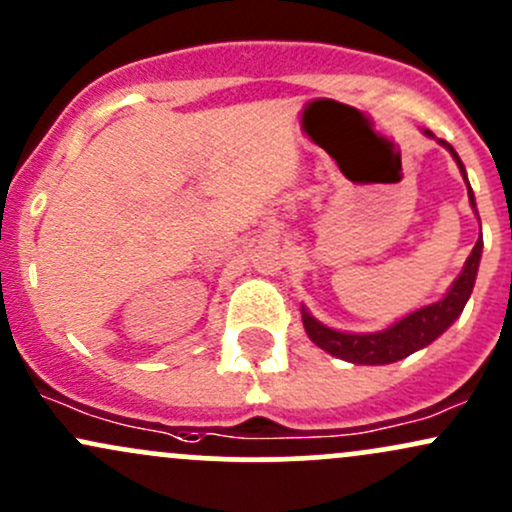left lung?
Instances as JSON below:
<instances>
[{
  "mask_svg": "<svg viewBox=\"0 0 512 512\" xmlns=\"http://www.w3.org/2000/svg\"><path fill=\"white\" fill-rule=\"evenodd\" d=\"M423 133L428 138H435V133H430L428 128H425ZM437 143L445 150H449V155L457 162L459 172H462L466 182V192H469V204L476 213L474 192H471V184L469 179H466V170L462 160H459L457 150L440 138H437ZM476 216H479V213H476ZM481 252H484V238L479 235L474 250L466 257L462 272H459V277L454 279L452 286H449L447 294L442 296L440 301L428 303V306L423 308H415L413 313L398 318L396 323L389 325V328L376 330V333H342V330L328 328L325 323H320L318 318H313L311 313H308L306 306H301V318L306 335L316 342L320 350H325L328 355L345 359V362L352 364H369V367H376V364H391L398 362V359H406L408 355H413V352L428 347L430 342H435L454 320L462 316L466 301H469L471 291H474L476 274H479L481 265Z\"/></svg>",
  "mask_w": 512,
  "mask_h": 512,
  "instance_id": "left-lung-1",
  "label": "left lung"
}]
</instances>
